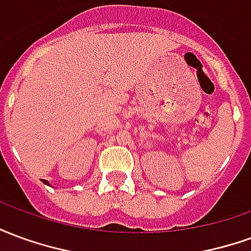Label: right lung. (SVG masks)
Wrapping results in <instances>:
<instances>
[{"label": "right lung", "mask_w": 251, "mask_h": 251, "mask_svg": "<svg viewBox=\"0 0 251 251\" xmlns=\"http://www.w3.org/2000/svg\"><path fill=\"white\" fill-rule=\"evenodd\" d=\"M43 183H44V184H47V185H50V183H48L47 180H43Z\"/></svg>", "instance_id": "add662e5"}]
</instances>
